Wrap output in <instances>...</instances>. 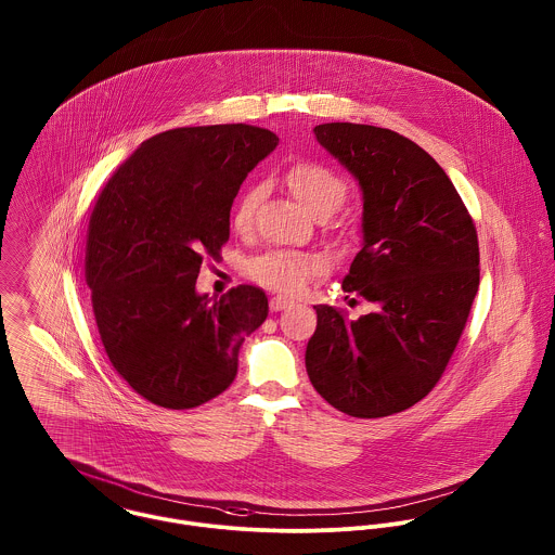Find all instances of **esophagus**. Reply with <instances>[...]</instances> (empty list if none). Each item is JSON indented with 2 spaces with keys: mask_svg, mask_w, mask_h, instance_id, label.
Segmentation results:
<instances>
[{
  "mask_svg": "<svg viewBox=\"0 0 555 555\" xmlns=\"http://www.w3.org/2000/svg\"><path fill=\"white\" fill-rule=\"evenodd\" d=\"M291 306H293V301L286 299V297H273V299L269 301V308H271L273 312H282V310H286V308H291Z\"/></svg>",
  "mask_w": 555,
  "mask_h": 555,
  "instance_id": "esophagus-1",
  "label": "esophagus"
}]
</instances>
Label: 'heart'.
<instances>
[{"mask_svg": "<svg viewBox=\"0 0 555 555\" xmlns=\"http://www.w3.org/2000/svg\"><path fill=\"white\" fill-rule=\"evenodd\" d=\"M286 183L295 194V198L317 218L318 216L328 218L331 214H335L344 205L348 194L346 181L337 172H333L328 166L318 162H299L291 166V170L286 172ZM258 198H260L258 188H249L238 196L235 211H233V224L237 231L249 229ZM247 271L262 286H269L286 295H295L304 291L306 284L320 271V260L304 251L275 249V251L256 256L247 264Z\"/></svg>", "mask_w": 555, "mask_h": 555, "instance_id": "b5f03b06", "label": "heart"}]
</instances>
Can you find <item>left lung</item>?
<instances>
[{
  "mask_svg": "<svg viewBox=\"0 0 555 555\" xmlns=\"http://www.w3.org/2000/svg\"><path fill=\"white\" fill-rule=\"evenodd\" d=\"M318 143L363 192V247L341 282L374 312L348 320L317 306L308 376L357 418L401 412L447 370L478 291V238L440 164L410 139L363 124H322Z\"/></svg>",
  "mask_w": 555,
  "mask_h": 555,
  "instance_id": "obj_1",
  "label": "left lung"
}]
</instances>
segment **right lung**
<instances>
[{"label":"right lung","instance_id":"obj_1","mask_svg":"<svg viewBox=\"0 0 555 555\" xmlns=\"http://www.w3.org/2000/svg\"><path fill=\"white\" fill-rule=\"evenodd\" d=\"M278 141L245 124L175 128L141 143L95 198L85 280L100 339L115 372L156 405L185 410L227 391L241 344L269 314L260 288L211 301L196 278L229 241L243 179Z\"/></svg>","mask_w":555,"mask_h":555}]
</instances>
